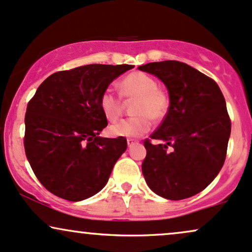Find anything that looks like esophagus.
<instances>
[{
  "label": "esophagus",
  "mask_w": 252,
  "mask_h": 252,
  "mask_svg": "<svg viewBox=\"0 0 252 252\" xmlns=\"http://www.w3.org/2000/svg\"><path fill=\"white\" fill-rule=\"evenodd\" d=\"M138 144L137 140H134V139H127V145H128V147H132L133 145Z\"/></svg>",
  "instance_id": "34e87169"
}]
</instances>
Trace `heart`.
<instances>
[{
    "label": "heart",
    "mask_w": 252,
    "mask_h": 252,
    "mask_svg": "<svg viewBox=\"0 0 252 252\" xmlns=\"http://www.w3.org/2000/svg\"><path fill=\"white\" fill-rule=\"evenodd\" d=\"M120 94L127 101H133V114L137 117L121 120L109 127L113 137L138 138L149 132L151 119L161 121L166 117L171 106V97L165 88L158 86V81L144 72H133L120 82ZM101 112L108 120H117L123 113L121 96L111 88L101 93L99 99Z\"/></svg>",
    "instance_id": "heart-1"
}]
</instances>
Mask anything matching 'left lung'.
<instances>
[{
	"instance_id": "8db88e82",
	"label": "left lung",
	"mask_w": 252,
	"mask_h": 252,
	"mask_svg": "<svg viewBox=\"0 0 252 252\" xmlns=\"http://www.w3.org/2000/svg\"><path fill=\"white\" fill-rule=\"evenodd\" d=\"M139 69L166 85L170 111L150 138L141 170L158 196L180 200L211 184L225 161L231 120L215 80L184 62H151Z\"/></svg>"
}]
</instances>
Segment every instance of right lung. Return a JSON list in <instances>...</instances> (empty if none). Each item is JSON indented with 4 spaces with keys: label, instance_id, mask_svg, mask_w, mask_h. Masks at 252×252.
<instances>
[{
    "label": "right lung",
    "instance_id": "add662e5",
    "mask_svg": "<svg viewBox=\"0 0 252 252\" xmlns=\"http://www.w3.org/2000/svg\"><path fill=\"white\" fill-rule=\"evenodd\" d=\"M133 67L96 63L60 70L29 100L26 156L38 182L53 194L79 202L107 184L127 140L99 137L108 124L99 99L115 78Z\"/></svg>",
    "mask_w": 252,
    "mask_h": 252
}]
</instances>
